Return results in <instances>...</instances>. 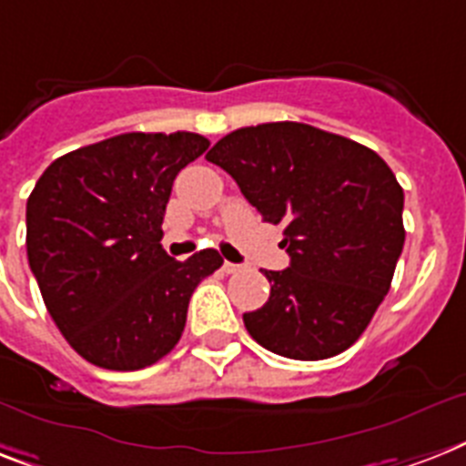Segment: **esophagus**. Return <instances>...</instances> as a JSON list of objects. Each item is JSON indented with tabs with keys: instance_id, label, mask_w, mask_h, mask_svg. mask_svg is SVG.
<instances>
[{
	"instance_id": "34e87169",
	"label": "esophagus",
	"mask_w": 466,
	"mask_h": 466,
	"mask_svg": "<svg viewBox=\"0 0 466 466\" xmlns=\"http://www.w3.org/2000/svg\"><path fill=\"white\" fill-rule=\"evenodd\" d=\"M222 270H225L227 275H234V272L241 270V266L239 263H229V260H225V263H222Z\"/></svg>"
}]
</instances>
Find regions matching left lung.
Returning a JSON list of instances; mask_svg holds the SVG:
<instances>
[{"instance_id": "left-lung-1", "label": "left lung", "mask_w": 466, "mask_h": 466, "mask_svg": "<svg viewBox=\"0 0 466 466\" xmlns=\"http://www.w3.org/2000/svg\"><path fill=\"white\" fill-rule=\"evenodd\" d=\"M208 162L285 227L287 270H263L270 297L244 325L260 347L299 361L350 350L390 289L404 246V191L370 147L299 122L237 128Z\"/></svg>"}]
</instances>
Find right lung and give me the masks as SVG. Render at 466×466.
<instances>
[{
	"instance_id": "right-lung-1",
	"label": "right lung",
	"mask_w": 466,
	"mask_h": 466,
	"mask_svg": "<svg viewBox=\"0 0 466 466\" xmlns=\"http://www.w3.org/2000/svg\"><path fill=\"white\" fill-rule=\"evenodd\" d=\"M210 141L191 131L122 134L56 157L25 206V248L43 301L86 361L138 370L179 342L188 299L222 266L162 248L177 174Z\"/></svg>"
}]
</instances>
